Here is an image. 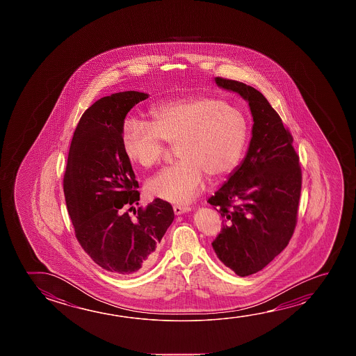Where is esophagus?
Listing matches in <instances>:
<instances>
[{"instance_id":"1","label":"esophagus","mask_w":356,"mask_h":356,"mask_svg":"<svg viewBox=\"0 0 356 356\" xmlns=\"http://www.w3.org/2000/svg\"><path fill=\"white\" fill-rule=\"evenodd\" d=\"M190 211H191V207H188V206H174L175 215H182V213L190 212Z\"/></svg>"}]
</instances>
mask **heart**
<instances>
[{
    "label": "heart",
    "instance_id": "b5f03b06",
    "mask_svg": "<svg viewBox=\"0 0 356 356\" xmlns=\"http://www.w3.org/2000/svg\"><path fill=\"white\" fill-rule=\"evenodd\" d=\"M152 122L129 118L122 125V150L144 169L163 161L168 147L175 146L179 163L146 182L154 197L175 204L191 201L207 176L218 181L238 166L248 128L241 111L222 100L198 95L154 106Z\"/></svg>",
    "mask_w": 356,
    "mask_h": 356
}]
</instances>
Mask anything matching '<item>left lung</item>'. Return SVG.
Segmentation results:
<instances>
[{
    "label": "left lung",
    "mask_w": 356,
    "mask_h": 356,
    "mask_svg": "<svg viewBox=\"0 0 356 356\" xmlns=\"http://www.w3.org/2000/svg\"><path fill=\"white\" fill-rule=\"evenodd\" d=\"M218 87L248 102L253 117L245 160L209 198L221 213L216 254L239 277L257 273L286 248L297 226L302 169L291 131L261 92L216 76Z\"/></svg>",
    "instance_id": "1"
}]
</instances>
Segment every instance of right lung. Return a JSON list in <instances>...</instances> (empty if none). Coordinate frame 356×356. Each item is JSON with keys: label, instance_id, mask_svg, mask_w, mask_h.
I'll list each match as a JSON object with an SVG mask.
<instances>
[{"label": "right lung", "instance_id": "1", "mask_svg": "<svg viewBox=\"0 0 356 356\" xmlns=\"http://www.w3.org/2000/svg\"><path fill=\"white\" fill-rule=\"evenodd\" d=\"M149 95L120 92L84 111L70 143L63 177L67 210L76 237L99 267L136 275L155 262V250L174 221L172 206L155 198L138 207L140 193L122 130L129 111ZM135 210V218L128 212Z\"/></svg>", "mask_w": 356, "mask_h": 356}]
</instances>
